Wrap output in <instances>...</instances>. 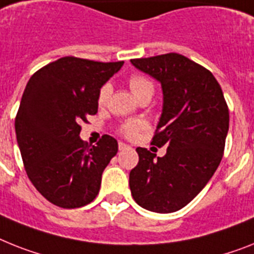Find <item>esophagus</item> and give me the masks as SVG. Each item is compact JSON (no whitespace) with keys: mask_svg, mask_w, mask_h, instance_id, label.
I'll return each instance as SVG.
<instances>
[{"mask_svg":"<svg viewBox=\"0 0 254 254\" xmlns=\"http://www.w3.org/2000/svg\"><path fill=\"white\" fill-rule=\"evenodd\" d=\"M125 149H131V146L125 144V142H119V150H125Z\"/></svg>","mask_w":254,"mask_h":254,"instance_id":"34e87169","label":"esophagus"}]
</instances>
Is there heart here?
Instances as JSON below:
<instances>
[{
	"label": "heart",
	"instance_id": "b5f03b06",
	"mask_svg": "<svg viewBox=\"0 0 254 254\" xmlns=\"http://www.w3.org/2000/svg\"><path fill=\"white\" fill-rule=\"evenodd\" d=\"M128 87L132 93L135 94L139 100L146 94L152 96L153 92H154V83L150 80L149 77H146L142 74H132L128 79ZM110 93H112V85L109 83L102 85L97 94V104L100 106H105L108 104ZM145 128V122H142L140 119H129V121H126L125 123L119 126L118 132L127 139H136L140 132L144 131Z\"/></svg>",
	"mask_w": 254,
	"mask_h": 254
}]
</instances>
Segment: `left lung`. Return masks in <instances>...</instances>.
Wrapping results in <instances>:
<instances>
[{"instance_id":"obj_1","label":"left lung","mask_w":254,"mask_h":254,"mask_svg":"<svg viewBox=\"0 0 254 254\" xmlns=\"http://www.w3.org/2000/svg\"><path fill=\"white\" fill-rule=\"evenodd\" d=\"M131 62L162 85V115L150 144L167 146L157 158L146 148H136L132 197L146 210L174 213L200 193L221 163L230 122L227 102L210 71L182 54Z\"/></svg>"}]
</instances>
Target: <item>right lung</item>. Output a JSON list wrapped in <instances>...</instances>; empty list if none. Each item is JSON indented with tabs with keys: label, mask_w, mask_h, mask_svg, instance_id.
Masks as SVG:
<instances>
[{
	"label": "right lung",
	"mask_w": 254,
	"mask_h": 254,
	"mask_svg": "<svg viewBox=\"0 0 254 254\" xmlns=\"http://www.w3.org/2000/svg\"><path fill=\"white\" fill-rule=\"evenodd\" d=\"M123 64L62 57L27 83L15 117L16 140L29 180L57 206H84L98 194L118 142L104 135L97 145H88L79 137L80 123L97 113L100 88Z\"/></svg>",
	"instance_id": "obj_1"
}]
</instances>
